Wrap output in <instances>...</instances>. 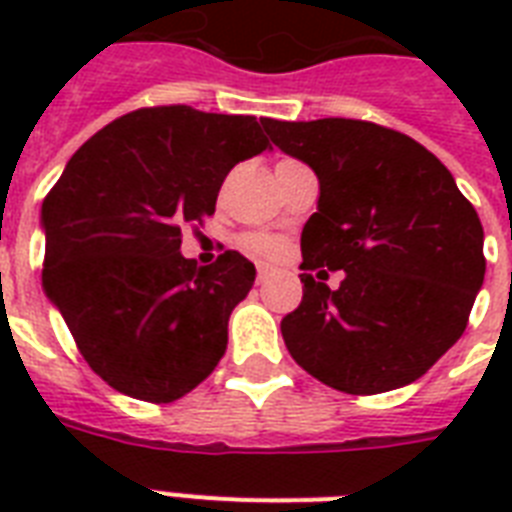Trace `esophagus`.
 Listing matches in <instances>:
<instances>
[{"label":"esophagus","mask_w":512,"mask_h":512,"mask_svg":"<svg viewBox=\"0 0 512 512\" xmlns=\"http://www.w3.org/2000/svg\"><path fill=\"white\" fill-rule=\"evenodd\" d=\"M271 273H273L271 265H265V263L257 265V281H265V279H268V276H271Z\"/></svg>","instance_id":"esophagus-1"}]
</instances>
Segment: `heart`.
Returning a JSON list of instances; mask_svg holds the SVG:
<instances>
[{"label": "heart", "instance_id": "1", "mask_svg": "<svg viewBox=\"0 0 512 512\" xmlns=\"http://www.w3.org/2000/svg\"><path fill=\"white\" fill-rule=\"evenodd\" d=\"M241 247L247 249L249 255L257 257H276L281 252V241L271 233H247L241 239Z\"/></svg>", "mask_w": 512, "mask_h": 512}]
</instances>
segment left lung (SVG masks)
<instances>
[{
    "label": "left lung",
    "mask_w": 512,
    "mask_h": 512,
    "mask_svg": "<svg viewBox=\"0 0 512 512\" xmlns=\"http://www.w3.org/2000/svg\"><path fill=\"white\" fill-rule=\"evenodd\" d=\"M265 132L319 177L300 236L303 300L281 319L297 364L369 396L420 380L468 327L484 284V228L452 172L409 135L356 119ZM329 270L343 273L329 290Z\"/></svg>",
    "instance_id": "obj_1"
}]
</instances>
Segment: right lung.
Listing matches in <instances>:
<instances>
[{
	"label": "right lung",
	"mask_w": 512,
	"mask_h": 512,
	"mask_svg": "<svg viewBox=\"0 0 512 512\" xmlns=\"http://www.w3.org/2000/svg\"><path fill=\"white\" fill-rule=\"evenodd\" d=\"M263 151L255 116L140 108L95 132L44 199V295L124 396L170 404L223 358L255 265L185 260L180 228L212 215L225 175Z\"/></svg>",
	"instance_id": "1"
}]
</instances>
